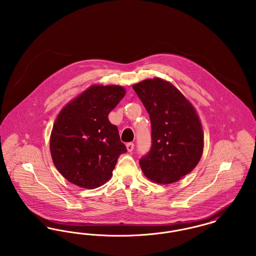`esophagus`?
I'll use <instances>...</instances> for the list:
<instances>
[{"label":"esophagus","instance_id":"1","mask_svg":"<svg viewBox=\"0 0 256 256\" xmlns=\"http://www.w3.org/2000/svg\"><path fill=\"white\" fill-rule=\"evenodd\" d=\"M126 148H128V150L130 152H132L134 148V143H128V144H126Z\"/></svg>","mask_w":256,"mask_h":256}]
</instances>
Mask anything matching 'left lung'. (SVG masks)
Instances as JSON below:
<instances>
[{
  "label": "left lung",
  "instance_id": "obj_1",
  "mask_svg": "<svg viewBox=\"0 0 256 256\" xmlns=\"http://www.w3.org/2000/svg\"><path fill=\"white\" fill-rule=\"evenodd\" d=\"M132 88L152 124V146L139 164L148 178L160 184L178 182L198 165L204 150L198 116L170 82L156 78Z\"/></svg>",
  "mask_w": 256,
  "mask_h": 256
}]
</instances>
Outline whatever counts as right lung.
<instances>
[{
    "label": "right lung",
    "instance_id": "obj_1",
    "mask_svg": "<svg viewBox=\"0 0 256 256\" xmlns=\"http://www.w3.org/2000/svg\"><path fill=\"white\" fill-rule=\"evenodd\" d=\"M124 95L122 86H93L61 110L50 148L54 166L70 182L94 189L110 180L126 148L108 114Z\"/></svg>",
    "mask_w": 256,
    "mask_h": 256
}]
</instances>
